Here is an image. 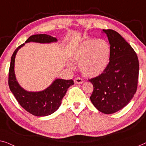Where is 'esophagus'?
<instances>
[{
    "label": "esophagus",
    "instance_id": "34e87169",
    "mask_svg": "<svg viewBox=\"0 0 146 146\" xmlns=\"http://www.w3.org/2000/svg\"><path fill=\"white\" fill-rule=\"evenodd\" d=\"M74 82H75L76 84H82L83 83V80L80 77H77L74 79Z\"/></svg>",
    "mask_w": 146,
    "mask_h": 146
}]
</instances>
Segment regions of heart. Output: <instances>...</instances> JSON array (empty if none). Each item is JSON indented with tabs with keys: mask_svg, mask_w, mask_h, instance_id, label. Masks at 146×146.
Returning <instances> with one entry per match:
<instances>
[{
	"mask_svg": "<svg viewBox=\"0 0 146 146\" xmlns=\"http://www.w3.org/2000/svg\"><path fill=\"white\" fill-rule=\"evenodd\" d=\"M111 48L106 40L87 39L81 42L74 51L71 59L79 64L82 73L88 77L100 75L107 68L110 61ZM73 69L71 65H68Z\"/></svg>",
	"mask_w": 146,
	"mask_h": 146,
	"instance_id": "obj_1",
	"label": "heart"
}]
</instances>
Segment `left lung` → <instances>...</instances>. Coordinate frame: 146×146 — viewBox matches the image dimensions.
<instances>
[{
    "label": "left lung",
    "instance_id": "8db88e82",
    "mask_svg": "<svg viewBox=\"0 0 146 146\" xmlns=\"http://www.w3.org/2000/svg\"><path fill=\"white\" fill-rule=\"evenodd\" d=\"M108 37L111 53L107 68L90 79L94 89L90 99L104 114H110L125 107L135 93L139 75L136 53L120 34L112 30H102Z\"/></svg>",
    "mask_w": 146,
    "mask_h": 146
}]
</instances>
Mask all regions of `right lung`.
Returning a JSON list of instances; mask_svg holds the SVG:
<instances>
[{"mask_svg":"<svg viewBox=\"0 0 146 146\" xmlns=\"http://www.w3.org/2000/svg\"><path fill=\"white\" fill-rule=\"evenodd\" d=\"M56 38L47 34L32 35L25 43L36 42L50 44L57 42ZM25 44H22L14 51L11 57L9 69V85L12 94L21 106L26 111L36 116H46L53 114L58 109L67 89L74 85L72 79H56L46 89L41 91H28L19 85L14 72L15 57L18 51Z\"/></svg>","mask_w":146,"mask_h":146,"instance_id":"add662e5","label":"right lung"}]
</instances>
